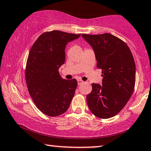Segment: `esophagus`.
<instances>
[{
	"instance_id": "34e87169",
	"label": "esophagus",
	"mask_w": 151,
	"mask_h": 151,
	"mask_svg": "<svg viewBox=\"0 0 151 151\" xmlns=\"http://www.w3.org/2000/svg\"><path fill=\"white\" fill-rule=\"evenodd\" d=\"M83 80H78V85H82V84H83Z\"/></svg>"
}]
</instances>
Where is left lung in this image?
<instances>
[{"mask_svg": "<svg viewBox=\"0 0 151 151\" xmlns=\"http://www.w3.org/2000/svg\"><path fill=\"white\" fill-rule=\"evenodd\" d=\"M82 37L92 47L103 77L102 85L92 84L87 105L97 117L111 118L125 107L134 91L136 68L132 54L126 43L109 33Z\"/></svg>", "mask_w": 151, "mask_h": 151, "instance_id": "obj_1", "label": "left lung"}]
</instances>
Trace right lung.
Instances as JSON below:
<instances>
[{"instance_id": "right-lung-1", "label": "right lung", "mask_w": 151, "mask_h": 151, "mask_svg": "<svg viewBox=\"0 0 151 151\" xmlns=\"http://www.w3.org/2000/svg\"><path fill=\"white\" fill-rule=\"evenodd\" d=\"M80 37L60 30L44 32L29 52L25 68L29 93L37 108L49 116L64 114L75 94L77 80L63 79L58 70L65 62L66 46Z\"/></svg>"}]
</instances>
